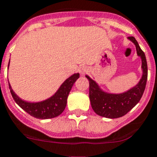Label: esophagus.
Masks as SVG:
<instances>
[{"instance_id":"obj_1","label":"esophagus","mask_w":157,"mask_h":157,"mask_svg":"<svg viewBox=\"0 0 157 157\" xmlns=\"http://www.w3.org/2000/svg\"><path fill=\"white\" fill-rule=\"evenodd\" d=\"M87 71H88V69L86 66H82V67H79V72L82 74V75H85Z\"/></svg>"}]
</instances>
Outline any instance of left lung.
Segmentation results:
<instances>
[{"instance_id":"left-lung-1","label":"left lung","mask_w":157,"mask_h":157,"mask_svg":"<svg viewBox=\"0 0 157 157\" xmlns=\"http://www.w3.org/2000/svg\"><path fill=\"white\" fill-rule=\"evenodd\" d=\"M135 45L137 55L141 58L142 76L139 82L123 93L115 94L103 90L96 82L90 76L86 75L89 80V97L90 104L97 115L109 119H116L126 115L139 103L143 95L147 78V66L146 57L134 37H128Z\"/></svg>"}]
</instances>
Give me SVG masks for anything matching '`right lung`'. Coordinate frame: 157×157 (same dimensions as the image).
<instances>
[{
  "label": "right lung",
  "mask_w": 157,
  "mask_h": 157,
  "mask_svg": "<svg viewBox=\"0 0 157 157\" xmlns=\"http://www.w3.org/2000/svg\"><path fill=\"white\" fill-rule=\"evenodd\" d=\"M9 67H10V63L8 65V69ZM78 78H79L78 73L74 74L70 76L63 82L60 87L58 88V90L52 96L40 102H28L23 100L14 92L10 82H9V86L12 96L19 107H21L25 111H26L27 113L33 117L41 120H46V119L57 117L63 113L65 107L67 106V97L69 95L70 91L74 83Z\"/></svg>",
  "instance_id": "right-lung-1"
}]
</instances>
